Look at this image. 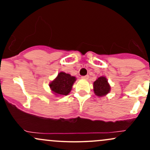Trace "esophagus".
Masks as SVG:
<instances>
[{
  "label": "esophagus",
  "mask_w": 150,
  "mask_h": 150,
  "mask_svg": "<svg viewBox=\"0 0 150 150\" xmlns=\"http://www.w3.org/2000/svg\"><path fill=\"white\" fill-rule=\"evenodd\" d=\"M89 78V75H85V76H82V79H84V80H87Z\"/></svg>",
  "instance_id": "34e87169"
}]
</instances>
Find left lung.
<instances>
[{"instance_id":"obj_1","label":"left lung","mask_w":150,"mask_h":150,"mask_svg":"<svg viewBox=\"0 0 150 150\" xmlns=\"http://www.w3.org/2000/svg\"><path fill=\"white\" fill-rule=\"evenodd\" d=\"M94 92L98 97H103L110 92L111 87L105 77H99L94 82Z\"/></svg>"}]
</instances>
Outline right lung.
<instances>
[{"instance_id":"obj_1","label":"right lung","mask_w":150,"mask_h":150,"mask_svg":"<svg viewBox=\"0 0 150 150\" xmlns=\"http://www.w3.org/2000/svg\"><path fill=\"white\" fill-rule=\"evenodd\" d=\"M75 80V77L71 76L70 74L61 72L58 74L56 79L49 84V87L53 94L56 95H68L71 91Z\"/></svg>"}]
</instances>
